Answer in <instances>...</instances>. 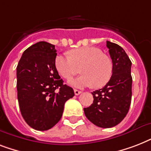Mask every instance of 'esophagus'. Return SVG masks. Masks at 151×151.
Returning a JSON list of instances; mask_svg holds the SVG:
<instances>
[{"label":"esophagus","instance_id":"esophagus-1","mask_svg":"<svg viewBox=\"0 0 151 151\" xmlns=\"http://www.w3.org/2000/svg\"><path fill=\"white\" fill-rule=\"evenodd\" d=\"M81 91L78 89H74V94H75L76 96H78V95L81 94Z\"/></svg>","mask_w":151,"mask_h":151}]
</instances>
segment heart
<instances>
[{"label":"heart","instance_id":"heart-1","mask_svg":"<svg viewBox=\"0 0 151 151\" xmlns=\"http://www.w3.org/2000/svg\"><path fill=\"white\" fill-rule=\"evenodd\" d=\"M55 68L66 79H70L79 72L82 75L68 81L70 86L84 88L94 85L95 87H103L109 82L113 73V63L106 55L99 48L82 47L70 52V56L59 55L55 58Z\"/></svg>","mask_w":151,"mask_h":151}]
</instances>
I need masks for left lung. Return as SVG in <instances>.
Returning <instances> with one entry per match:
<instances>
[{
    "mask_svg": "<svg viewBox=\"0 0 151 151\" xmlns=\"http://www.w3.org/2000/svg\"><path fill=\"white\" fill-rule=\"evenodd\" d=\"M113 63V73L109 82L92 92L93 103L84 112L88 119L100 128H112L124 119L132 99V62L123 48L106 41Z\"/></svg>",
    "mask_w": 151,
    "mask_h": 151,
    "instance_id": "8db88e82",
    "label": "left lung"
}]
</instances>
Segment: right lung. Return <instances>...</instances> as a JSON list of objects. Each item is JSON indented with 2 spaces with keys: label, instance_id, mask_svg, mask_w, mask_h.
I'll return each instance as SVG.
<instances>
[{
  "label": "right lung",
  "instance_id": "1",
  "mask_svg": "<svg viewBox=\"0 0 151 151\" xmlns=\"http://www.w3.org/2000/svg\"><path fill=\"white\" fill-rule=\"evenodd\" d=\"M55 45L40 41L25 50L17 66V96L28 125L46 131L61 119L64 104L74 96L55 68Z\"/></svg>",
  "mask_w": 151,
  "mask_h": 151
}]
</instances>
